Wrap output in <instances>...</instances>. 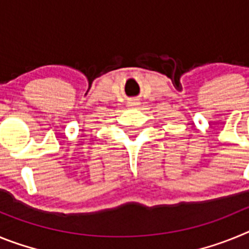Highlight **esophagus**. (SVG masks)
<instances>
[{"label": "esophagus", "instance_id": "obj_1", "mask_svg": "<svg viewBox=\"0 0 249 249\" xmlns=\"http://www.w3.org/2000/svg\"><path fill=\"white\" fill-rule=\"evenodd\" d=\"M131 106H132V105H131Z\"/></svg>", "mask_w": 249, "mask_h": 249}]
</instances>
